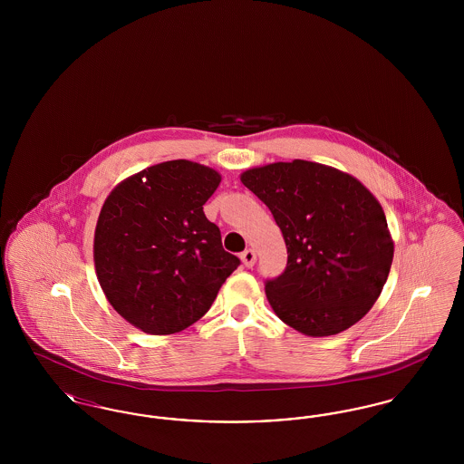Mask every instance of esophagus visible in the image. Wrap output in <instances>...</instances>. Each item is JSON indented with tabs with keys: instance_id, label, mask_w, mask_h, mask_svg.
Wrapping results in <instances>:
<instances>
[{
	"instance_id": "obj_1",
	"label": "esophagus",
	"mask_w": 464,
	"mask_h": 464,
	"mask_svg": "<svg viewBox=\"0 0 464 464\" xmlns=\"http://www.w3.org/2000/svg\"><path fill=\"white\" fill-rule=\"evenodd\" d=\"M242 263L245 267H252V266L256 265V259H257V256H256V252L252 250V248H246L245 252H242Z\"/></svg>"
}]
</instances>
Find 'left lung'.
<instances>
[{"instance_id": "left-lung-1", "label": "left lung", "mask_w": 464, "mask_h": 464, "mask_svg": "<svg viewBox=\"0 0 464 464\" xmlns=\"http://www.w3.org/2000/svg\"><path fill=\"white\" fill-rule=\"evenodd\" d=\"M242 182L287 245V267L265 282L273 311L311 337L350 329L372 308L393 261L379 201L354 177L304 160L246 170Z\"/></svg>"}]
</instances>
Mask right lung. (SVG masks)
Returning a JSON list of instances; mask_svg holds the SVG:
<instances>
[{
  "mask_svg": "<svg viewBox=\"0 0 464 464\" xmlns=\"http://www.w3.org/2000/svg\"><path fill=\"white\" fill-rule=\"evenodd\" d=\"M221 176L172 160L129 177L104 201L93 240L111 306L146 334L188 329L210 309L240 259L203 212Z\"/></svg>",
  "mask_w": 464,
  "mask_h": 464,
  "instance_id": "obj_1",
  "label": "right lung"
}]
</instances>
